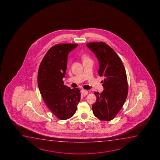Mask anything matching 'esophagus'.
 I'll return each instance as SVG.
<instances>
[{"instance_id":"34e87169","label":"esophagus","mask_w":160,"mask_h":160,"mask_svg":"<svg viewBox=\"0 0 160 160\" xmlns=\"http://www.w3.org/2000/svg\"><path fill=\"white\" fill-rule=\"evenodd\" d=\"M81 93L83 94V96H86L88 93V91H86V90H82L81 91Z\"/></svg>"}]
</instances>
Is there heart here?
Masks as SVG:
<instances>
[{
  "label": "heart",
  "mask_w": 160,
  "mask_h": 160,
  "mask_svg": "<svg viewBox=\"0 0 160 160\" xmlns=\"http://www.w3.org/2000/svg\"><path fill=\"white\" fill-rule=\"evenodd\" d=\"M88 59V57H87V56H85V57H84V59Z\"/></svg>",
  "instance_id": "obj_1"
}]
</instances>
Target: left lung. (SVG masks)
Instances as JSON below:
<instances>
[{"label":"left lung","mask_w":160,"mask_h":160,"mask_svg":"<svg viewBox=\"0 0 160 160\" xmlns=\"http://www.w3.org/2000/svg\"><path fill=\"white\" fill-rule=\"evenodd\" d=\"M96 55L99 63L98 74L104 76V90L95 92L96 102L92 105L94 116L103 121L112 120L124 104L128 94V83L125 67L114 50L104 42L86 44Z\"/></svg>","instance_id":"8db88e82"}]
</instances>
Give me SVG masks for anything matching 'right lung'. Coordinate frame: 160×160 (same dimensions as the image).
I'll list each match as a JSON object with an SVG mask.
<instances>
[{"label": "right lung", "mask_w": 160, "mask_h": 160, "mask_svg": "<svg viewBox=\"0 0 160 160\" xmlns=\"http://www.w3.org/2000/svg\"><path fill=\"white\" fill-rule=\"evenodd\" d=\"M78 46L58 44L48 50L40 64L38 84L42 99L53 114L62 120L74 115L80 100L79 88L64 85L68 53Z\"/></svg>", "instance_id": "obj_1"}]
</instances>
